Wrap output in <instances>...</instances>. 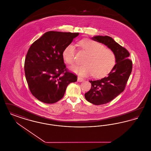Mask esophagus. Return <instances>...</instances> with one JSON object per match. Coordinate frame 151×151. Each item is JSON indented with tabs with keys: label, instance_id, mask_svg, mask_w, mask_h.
<instances>
[{
	"label": "esophagus",
	"instance_id": "esophagus-1",
	"mask_svg": "<svg viewBox=\"0 0 151 151\" xmlns=\"http://www.w3.org/2000/svg\"><path fill=\"white\" fill-rule=\"evenodd\" d=\"M84 80L83 78H80V77H78V82H83Z\"/></svg>",
	"mask_w": 151,
	"mask_h": 151
}]
</instances>
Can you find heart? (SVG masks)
Returning <instances> with one entry per match:
<instances>
[{
    "label": "heart",
    "instance_id": "1",
    "mask_svg": "<svg viewBox=\"0 0 151 151\" xmlns=\"http://www.w3.org/2000/svg\"><path fill=\"white\" fill-rule=\"evenodd\" d=\"M79 46L87 55L83 60L84 65L71 67V70L79 75L86 76L92 74L95 78L107 75L113 68L116 58L114 52L106 49L101 43L93 40L85 39L79 42ZM76 50L72 44H68L63 51L62 56L68 65L76 62Z\"/></svg>",
    "mask_w": 151,
    "mask_h": 151
}]
</instances>
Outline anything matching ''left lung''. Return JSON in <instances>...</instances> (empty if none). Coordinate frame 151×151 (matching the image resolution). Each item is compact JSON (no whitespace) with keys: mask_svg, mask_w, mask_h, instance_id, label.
<instances>
[{"mask_svg":"<svg viewBox=\"0 0 151 151\" xmlns=\"http://www.w3.org/2000/svg\"><path fill=\"white\" fill-rule=\"evenodd\" d=\"M92 39L107 46L116 58V64L106 77L89 80L91 88L85 93V98L94 105H100L110 102L124 91L132 71V62L129 58V52L111 37L97 36Z\"/></svg>","mask_w":151,"mask_h":151,"instance_id":"1","label":"left lung"}]
</instances>
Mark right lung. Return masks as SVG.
I'll return each mask as SVG.
<instances>
[{
  "label": "right lung",
  "mask_w": 151,
  "mask_h": 151,
  "mask_svg": "<svg viewBox=\"0 0 151 151\" xmlns=\"http://www.w3.org/2000/svg\"><path fill=\"white\" fill-rule=\"evenodd\" d=\"M79 33L50 31L32 44L25 59V78L32 94L46 104L63 98L77 76L66 68L62 52Z\"/></svg>",
  "instance_id": "right-lung-1"
}]
</instances>
